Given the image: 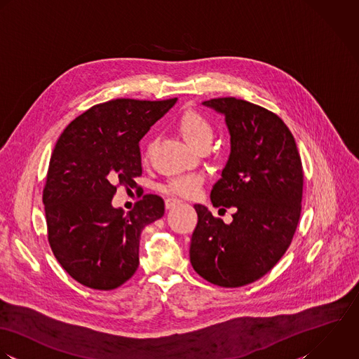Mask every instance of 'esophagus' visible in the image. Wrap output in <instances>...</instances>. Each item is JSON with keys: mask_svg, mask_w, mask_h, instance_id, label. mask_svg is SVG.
I'll list each match as a JSON object with an SVG mask.
<instances>
[{"mask_svg": "<svg viewBox=\"0 0 359 359\" xmlns=\"http://www.w3.org/2000/svg\"><path fill=\"white\" fill-rule=\"evenodd\" d=\"M182 201L180 200H177V198H173V197H168L166 200H165V207H166V210H172V208H175L176 205H179Z\"/></svg>", "mask_w": 359, "mask_h": 359, "instance_id": "obj_1", "label": "esophagus"}]
</instances>
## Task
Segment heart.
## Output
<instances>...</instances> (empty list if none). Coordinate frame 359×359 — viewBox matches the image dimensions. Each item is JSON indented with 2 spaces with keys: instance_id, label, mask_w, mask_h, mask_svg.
I'll return each instance as SVG.
<instances>
[{
  "instance_id": "1",
  "label": "heart",
  "mask_w": 359,
  "mask_h": 359,
  "mask_svg": "<svg viewBox=\"0 0 359 359\" xmlns=\"http://www.w3.org/2000/svg\"><path fill=\"white\" fill-rule=\"evenodd\" d=\"M176 128L180 136L194 148H200L201 145L210 144L214 139V128L211 122L204 115L196 111H186L176 122ZM152 147H154L152 142L147 144V149H145L147 156L151 154ZM201 184H203V176L190 173V175H182V176L173 177L172 180L168 182L163 190L173 196L193 197L198 193Z\"/></svg>"
}]
</instances>
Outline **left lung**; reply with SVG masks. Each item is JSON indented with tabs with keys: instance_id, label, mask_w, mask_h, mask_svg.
<instances>
[{
	"instance_id": "8db88e82",
	"label": "left lung",
	"mask_w": 359,
	"mask_h": 359,
	"mask_svg": "<svg viewBox=\"0 0 359 359\" xmlns=\"http://www.w3.org/2000/svg\"><path fill=\"white\" fill-rule=\"evenodd\" d=\"M203 105L224 116L230 135L229 159L211 201L236 212L226 224L205 205H194L198 223L190 262L212 285L245 286L266 275L292 240L301 215V158L291 132L273 112L234 97Z\"/></svg>"
}]
</instances>
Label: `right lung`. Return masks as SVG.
I'll return each mask as SVG.
<instances>
[{"mask_svg": "<svg viewBox=\"0 0 359 359\" xmlns=\"http://www.w3.org/2000/svg\"><path fill=\"white\" fill-rule=\"evenodd\" d=\"M176 101L118 98L94 105L55 144L43 191L48 243L80 285L112 290L137 271L140 233L163 216V200L147 194L125 212L112 198L118 186L136 187L139 143Z\"/></svg>", "mask_w": 359, "mask_h": 359, "instance_id": "1", "label": "right lung"}]
</instances>
